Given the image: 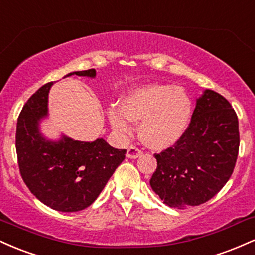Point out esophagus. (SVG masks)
Returning <instances> with one entry per match:
<instances>
[{"instance_id":"1","label":"esophagus","mask_w":255,"mask_h":255,"mask_svg":"<svg viewBox=\"0 0 255 255\" xmlns=\"http://www.w3.org/2000/svg\"><path fill=\"white\" fill-rule=\"evenodd\" d=\"M141 154H142V151L140 150V148L135 147V146H130V147L127 150V154H126V156L133 159V158L140 157Z\"/></svg>"}]
</instances>
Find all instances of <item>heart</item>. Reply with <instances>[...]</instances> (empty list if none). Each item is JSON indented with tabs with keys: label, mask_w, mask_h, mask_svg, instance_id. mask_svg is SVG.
<instances>
[{
	"label": "heart",
	"mask_w": 255,
	"mask_h": 255,
	"mask_svg": "<svg viewBox=\"0 0 255 255\" xmlns=\"http://www.w3.org/2000/svg\"><path fill=\"white\" fill-rule=\"evenodd\" d=\"M192 101L188 93L172 85H146L130 91L121 108L110 111L111 124L128 133L131 120L141 121L140 136L152 148H166L176 144L191 122Z\"/></svg>",
	"instance_id": "heart-1"
}]
</instances>
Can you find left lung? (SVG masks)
Here are the masks:
<instances>
[{
	"label": "left lung",
	"instance_id": "left-lung-1",
	"mask_svg": "<svg viewBox=\"0 0 255 255\" xmlns=\"http://www.w3.org/2000/svg\"><path fill=\"white\" fill-rule=\"evenodd\" d=\"M239 120L223 96L205 90L184 135L156 153L150 184L164 204L175 209L198 206L228 182L239 154Z\"/></svg>",
	"mask_w": 255,
	"mask_h": 255
}]
</instances>
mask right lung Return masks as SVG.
I'll use <instances>...</instances> for the list:
<instances>
[{
	"label": "right lung",
	"mask_w": 255,
	"mask_h": 255,
	"mask_svg": "<svg viewBox=\"0 0 255 255\" xmlns=\"http://www.w3.org/2000/svg\"><path fill=\"white\" fill-rule=\"evenodd\" d=\"M79 77H96L95 69L73 72ZM45 84L26 102L16 124L15 147L20 174L32 194L44 205L62 212L89 207L125 159L126 150L114 148L104 139L92 142L62 136L46 140L39 121L48 115Z\"/></svg>",
	"instance_id": "obj_1"
}]
</instances>
